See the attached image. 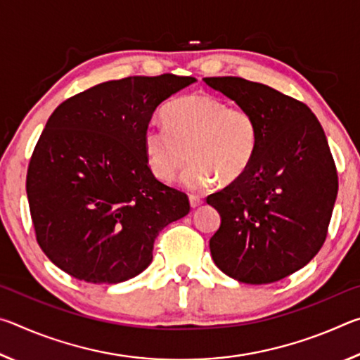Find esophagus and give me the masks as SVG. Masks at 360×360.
I'll list each match as a JSON object with an SVG mask.
<instances>
[{
  "label": "esophagus",
  "mask_w": 360,
  "mask_h": 360,
  "mask_svg": "<svg viewBox=\"0 0 360 360\" xmlns=\"http://www.w3.org/2000/svg\"><path fill=\"white\" fill-rule=\"evenodd\" d=\"M188 202H191L192 208H198V206L203 203V200L200 198V197H197V195H191V197H188Z\"/></svg>",
  "instance_id": "esophagus-1"
}]
</instances>
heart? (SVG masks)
<instances>
[{
    "mask_svg": "<svg viewBox=\"0 0 360 360\" xmlns=\"http://www.w3.org/2000/svg\"><path fill=\"white\" fill-rule=\"evenodd\" d=\"M167 125L149 124L143 148L150 172L169 181L181 167V186L191 192L210 187L216 179L231 184L251 167L259 144L257 122L241 106H227L208 94H193L169 103L163 111Z\"/></svg>",
    "mask_w": 360,
    "mask_h": 360,
    "instance_id": "b5f03b06",
    "label": "heart"
}]
</instances>
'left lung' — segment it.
Listing matches in <instances>:
<instances>
[{"mask_svg": "<svg viewBox=\"0 0 360 360\" xmlns=\"http://www.w3.org/2000/svg\"><path fill=\"white\" fill-rule=\"evenodd\" d=\"M246 108L259 144L245 176L206 203L221 214L210 240L214 264L246 284H270L300 270L327 236L338 176L319 120L304 103L243 77H205Z\"/></svg>", "mask_w": 360, "mask_h": 360, "instance_id": "8db88e82", "label": "left lung"}]
</instances>
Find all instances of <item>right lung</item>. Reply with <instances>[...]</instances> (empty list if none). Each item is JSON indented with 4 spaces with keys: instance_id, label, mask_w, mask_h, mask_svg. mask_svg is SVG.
Masks as SVG:
<instances>
[{
    "instance_id": "obj_1",
    "label": "right lung",
    "mask_w": 360,
    "mask_h": 360,
    "mask_svg": "<svg viewBox=\"0 0 360 360\" xmlns=\"http://www.w3.org/2000/svg\"><path fill=\"white\" fill-rule=\"evenodd\" d=\"M197 79L133 76L71 96L33 150L27 195L36 240L60 270L94 284L135 278L157 235L188 214L186 193L152 174L143 135L152 114Z\"/></svg>"
}]
</instances>
